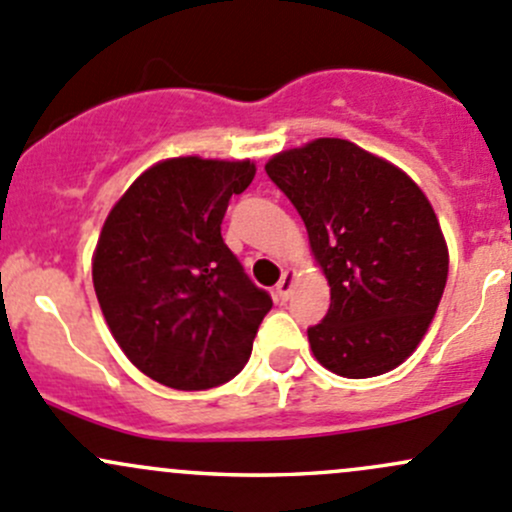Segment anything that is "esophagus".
Listing matches in <instances>:
<instances>
[{
  "label": "esophagus",
  "instance_id": "obj_1",
  "mask_svg": "<svg viewBox=\"0 0 512 512\" xmlns=\"http://www.w3.org/2000/svg\"><path fill=\"white\" fill-rule=\"evenodd\" d=\"M292 289H294V270H284L282 279L277 282V297L287 301L289 294H292Z\"/></svg>",
  "mask_w": 512,
  "mask_h": 512
}]
</instances>
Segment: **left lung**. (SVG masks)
Wrapping results in <instances>:
<instances>
[{
    "mask_svg": "<svg viewBox=\"0 0 512 512\" xmlns=\"http://www.w3.org/2000/svg\"><path fill=\"white\" fill-rule=\"evenodd\" d=\"M294 203L331 287L311 326L316 360L343 378L397 368L432 324L449 274L437 213L410 176L348 139H314L265 164Z\"/></svg>",
    "mask_w": 512,
    "mask_h": 512,
    "instance_id": "obj_1",
    "label": "left lung"
}]
</instances>
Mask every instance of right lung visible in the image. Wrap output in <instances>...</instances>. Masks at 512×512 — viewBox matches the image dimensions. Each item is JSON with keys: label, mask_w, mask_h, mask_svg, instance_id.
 I'll list each match as a JSON object with an SVG mask.
<instances>
[{"label": "right lung", "mask_w": 512, "mask_h": 512, "mask_svg": "<svg viewBox=\"0 0 512 512\" xmlns=\"http://www.w3.org/2000/svg\"><path fill=\"white\" fill-rule=\"evenodd\" d=\"M252 161L166 159L107 215L93 255L102 316L125 355L157 383L208 390L240 373L272 297L220 235Z\"/></svg>", "instance_id": "obj_1"}]
</instances>
